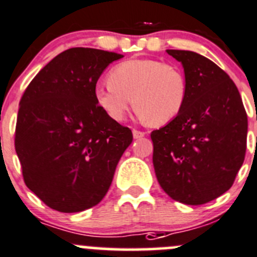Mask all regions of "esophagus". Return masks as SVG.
<instances>
[{
  "mask_svg": "<svg viewBox=\"0 0 257 257\" xmlns=\"http://www.w3.org/2000/svg\"><path fill=\"white\" fill-rule=\"evenodd\" d=\"M144 136H146V133H144V132H139V131H137V129H133L134 139H139V138H142V137H144Z\"/></svg>",
  "mask_w": 257,
  "mask_h": 257,
  "instance_id": "34e87169",
  "label": "esophagus"
}]
</instances>
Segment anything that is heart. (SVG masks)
Returning a JSON list of instances; mask_svg holds the SVG:
<instances>
[{
    "label": "heart",
    "mask_w": 257,
    "mask_h": 257,
    "mask_svg": "<svg viewBox=\"0 0 257 257\" xmlns=\"http://www.w3.org/2000/svg\"><path fill=\"white\" fill-rule=\"evenodd\" d=\"M108 83L98 84L94 98L110 119H125L133 104L144 121L162 125L173 120L187 99L184 75L176 68L154 59H132L111 70Z\"/></svg>",
    "instance_id": "1"
}]
</instances>
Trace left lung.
<instances>
[{
  "label": "left lung",
  "instance_id": "8db88e82",
  "mask_svg": "<svg viewBox=\"0 0 257 257\" xmlns=\"http://www.w3.org/2000/svg\"><path fill=\"white\" fill-rule=\"evenodd\" d=\"M183 66L187 99L181 113L153 131V166L167 195L198 206L231 188L245 159L247 115L230 76L207 57L167 50Z\"/></svg>",
  "mask_w": 257,
  "mask_h": 257
}]
</instances>
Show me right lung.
<instances>
[{"instance_id":"1","label":"right lung","mask_w":257,"mask_h":257,"mask_svg":"<svg viewBox=\"0 0 257 257\" xmlns=\"http://www.w3.org/2000/svg\"><path fill=\"white\" fill-rule=\"evenodd\" d=\"M116 52L73 47L32 79L20 101L15 148L26 186L52 210L73 213L98 205L132 131L109 118L94 89Z\"/></svg>"}]
</instances>
